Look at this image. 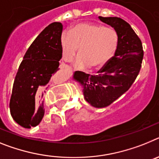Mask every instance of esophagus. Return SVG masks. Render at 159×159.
Here are the masks:
<instances>
[{"label":"esophagus","mask_w":159,"mask_h":159,"mask_svg":"<svg viewBox=\"0 0 159 159\" xmlns=\"http://www.w3.org/2000/svg\"><path fill=\"white\" fill-rule=\"evenodd\" d=\"M60 68L61 69H68L69 67L67 66H60Z\"/></svg>","instance_id":"obj_1"}]
</instances>
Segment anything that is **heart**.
<instances>
[{
	"instance_id": "1",
	"label": "heart",
	"mask_w": 159,
	"mask_h": 159,
	"mask_svg": "<svg viewBox=\"0 0 159 159\" xmlns=\"http://www.w3.org/2000/svg\"><path fill=\"white\" fill-rule=\"evenodd\" d=\"M61 49L63 60L70 61L78 49L80 55L74 62L77 69H90L104 66L112 58L118 45V35L115 30L102 25L81 23L70 33L61 37Z\"/></svg>"
}]
</instances>
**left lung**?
I'll return each mask as SVG.
<instances>
[{"label": "left lung", "mask_w": 159, "mask_h": 159, "mask_svg": "<svg viewBox=\"0 0 159 159\" xmlns=\"http://www.w3.org/2000/svg\"><path fill=\"white\" fill-rule=\"evenodd\" d=\"M98 18L118 33L117 50L97 74L76 71L73 78L81 85L84 98L90 106L103 108L117 100L134 83L140 71L143 49L142 41L127 22L119 17Z\"/></svg>", "instance_id": "8db88e82"}]
</instances>
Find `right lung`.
Masks as SVG:
<instances>
[{
  "label": "right lung",
  "instance_id": "right-lung-1",
  "mask_svg": "<svg viewBox=\"0 0 159 159\" xmlns=\"http://www.w3.org/2000/svg\"><path fill=\"white\" fill-rule=\"evenodd\" d=\"M63 25L53 22L26 51L13 83L9 108L13 120L27 129L37 126L45 114L43 94L59 70Z\"/></svg>",
  "mask_w": 159,
  "mask_h": 159
}]
</instances>
